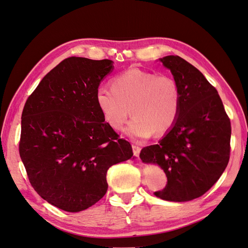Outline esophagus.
I'll use <instances>...</instances> for the list:
<instances>
[{"mask_svg":"<svg viewBox=\"0 0 248 248\" xmlns=\"http://www.w3.org/2000/svg\"><path fill=\"white\" fill-rule=\"evenodd\" d=\"M132 148H133V152H134V155H135V156L139 157L141 148L139 147V146H136V145H133V146H132Z\"/></svg>","mask_w":248,"mask_h":248,"instance_id":"obj_1","label":"esophagus"}]
</instances>
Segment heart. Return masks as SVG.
I'll return each instance as SVG.
<instances>
[{"mask_svg": "<svg viewBox=\"0 0 248 248\" xmlns=\"http://www.w3.org/2000/svg\"><path fill=\"white\" fill-rule=\"evenodd\" d=\"M180 101L175 79L139 67L118 73L110 81V89L99 88L95 95L104 122L114 131L123 130L131 112L134 117L126 134L137 140L170 130L179 116Z\"/></svg>", "mask_w": 248, "mask_h": 248, "instance_id": "1", "label": "heart"}]
</instances>
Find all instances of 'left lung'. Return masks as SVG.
<instances>
[{
	"label": "left lung",
	"instance_id": "1",
	"mask_svg": "<svg viewBox=\"0 0 248 248\" xmlns=\"http://www.w3.org/2000/svg\"><path fill=\"white\" fill-rule=\"evenodd\" d=\"M180 90V112L170 131L141 150L144 162L157 163L168 178L157 197L182 202L202 196L222 176L230 158L231 123L217 89L180 56L160 59Z\"/></svg>",
	"mask_w": 248,
	"mask_h": 248
}]
</instances>
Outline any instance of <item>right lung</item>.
I'll return each instance as SVG.
<instances>
[{
    "label": "right lung",
    "instance_id": "obj_1",
    "mask_svg": "<svg viewBox=\"0 0 248 248\" xmlns=\"http://www.w3.org/2000/svg\"><path fill=\"white\" fill-rule=\"evenodd\" d=\"M108 59L69 57L44 77L21 115L19 154L31 185L43 199L70 213L95 204L108 188V169L132 158L95 103Z\"/></svg>",
    "mask_w": 248,
    "mask_h": 248
}]
</instances>
